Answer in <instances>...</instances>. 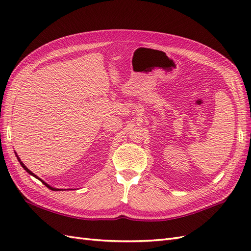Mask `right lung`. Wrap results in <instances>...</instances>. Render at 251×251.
I'll use <instances>...</instances> for the list:
<instances>
[{"label":"right lung","mask_w":251,"mask_h":251,"mask_svg":"<svg viewBox=\"0 0 251 251\" xmlns=\"http://www.w3.org/2000/svg\"><path fill=\"white\" fill-rule=\"evenodd\" d=\"M17 157H18V156H17ZM18 159H19V161H20V163H21V165H22V166H23V169H24V170H25V171H26V172H27V173H28V174H30V175H32V176H33V177H35V178H37V177H36V175H34V174H33V173H32V172H31V171H29V170H28V169H27V168H26V166H25V164H24V163H23V162H22V161H21V160H20V158H19V157H18ZM37 179H39V178H37ZM39 180H41V179H39ZM41 181H42V182H43V183H44V184H45V185H46V186H47V187H48V188H50V189H52V191H58V189H56V188H53V187H51V186H50V185H48V184H47V183H45V182H44V181H43V180H41Z\"/></svg>","instance_id":"1"}]
</instances>
